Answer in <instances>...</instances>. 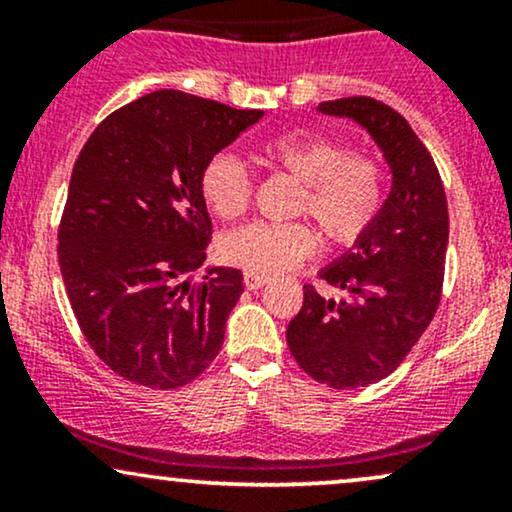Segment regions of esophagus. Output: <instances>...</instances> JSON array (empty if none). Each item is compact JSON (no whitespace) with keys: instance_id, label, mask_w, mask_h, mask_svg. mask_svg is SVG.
Wrapping results in <instances>:
<instances>
[{"instance_id":"esophagus-1","label":"esophagus","mask_w":512,"mask_h":512,"mask_svg":"<svg viewBox=\"0 0 512 512\" xmlns=\"http://www.w3.org/2000/svg\"><path fill=\"white\" fill-rule=\"evenodd\" d=\"M245 286H248L250 291H257V289H262L264 284H267V276H262V274H255V272H245Z\"/></svg>"}]
</instances>
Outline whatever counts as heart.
<instances>
[{"mask_svg":"<svg viewBox=\"0 0 512 512\" xmlns=\"http://www.w3.org/2000/svg\"><path fill=\"white\" fill-rule=\"evenodd\" d=\"M260 158L301 182L293 211L310 216L334 245L356 243L383 207L385 175L380 163L349 154L334 139L284 134L264 144ZM199 190L216 216L236 219L248 209L252 180L238 156L216 154L202 168ZM315 250L317 233L308 223H248L221 238L228 262L262 276L286 272Z\"/></svg>","mask_w":512,"mask_h":512,"instance_id":"heart-1","label":"heart"}]
</instances>
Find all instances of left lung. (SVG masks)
<instances>
[{
    "mask_svg": "<svg viewBox=\"0 0 512 512\" xmlns=\"http://www.w3.org/2000/svg\"><path fill=\"white\" fill-rule=\"evenodd\" d=\"M317 113L349 117L383 151L392 185L361 238L320 269L344 298L305 286L286 330L296 363L334 390L387 378L436 315L448 250V202L438 168L397 110L373 98H339Z\"/></svg>",
    "mask_w": 512,
    "mask_h": 512,
    "instance_id": "left-lung-1",
    "label": "left lung"
}]
</instances>
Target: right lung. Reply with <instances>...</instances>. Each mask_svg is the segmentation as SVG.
Listing matches in <instances>:
<instances>
[{"instance_id":"right-lung-1","label":"right lung","mask_w":512,"mask_h":512,"mask_svg":"<svg viewBox=\"0 0 512 512\" xmlns=\"http://www.w3.org/2000/svg\"><path fill=\"white\" fill-rule=\"evenodd\" d=\"M182 91L146 93L108 115L76 158L60 269L81 332L132 383L175 390L221 351L243 274L211 267L199 175L260 120Z\"/></svg>"}]
</instances>
